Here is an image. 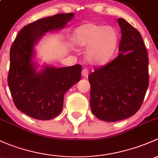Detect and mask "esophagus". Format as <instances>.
<instances>
[{
	"label": "esophagus",
	"instance_id": "esophagus-1",
	"mask_svg": "<svg viewBox=\"0 0 158 158\" xmlns=\"http://www.w3.org/2000/svg\"><path fill=\"white\" fill-rule=\"evenodd\" d=\"M89 74V70L87 69V68H84V69L82 70V76L83 77H87Z\"/></svg>",
	"mask_w": 158,
	"mask_h": 158
}]
</instances>
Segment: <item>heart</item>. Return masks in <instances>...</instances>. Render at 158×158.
Masks as SVG:
<instances>
[{
    "mask_svg": "<svg viewBox=\"0 0 158 158\" xmlns=\"http://www.w3.org/2000/svg\"><path fill=\"white\" fill-rule=\"evenodd\" d=\"M73 40L79 47H87L86 58L90 63L104 64L110 61L118 47L119 34L112 26L97 23L83 24L74 31Z\"/></svg>",
    "mask_w": 158,
    "mask_h": 158,
    "instance_id": "1",
    "label": "heart"
}]
</instances>
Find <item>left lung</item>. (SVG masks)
Here are the masks:
<instances>
[{"instance_id": "8db88e82", "label": "left lung", "mask_w": 158, "mask_h": 158, "mask_svg": "<svg viewBox=\"0 0 158 158\" xmlns=\"http://www.w3.org/2000/svg\"><path fill=\"white\" fill-rule=\"evenodd\" d=\"M122 36L117 58L89 74L91 111L99 119L117 122L135 115L149 85L148 56L140 32L118 18Z\"/></svg>"}]
</instances>
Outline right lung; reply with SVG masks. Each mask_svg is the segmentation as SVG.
<instances>
[{
    "label": "right lung",
    "mask_w": 158,
    "mask_h": 158,
    "mask_svg": "<svg viewBox=\"0 0 158 158\" xmlns=\"http://www.w3.org/2000/svg\"><path fill=\"white\" fill-rule=\"evenodd\" d=\"M73 13L40 19L23 27L10 50L7 83L16 107L32 118L49 120L63 108L64 96L81 80V64L55 68L45 67L36 73L32 62L34 45L44 35L63 28Z\"/></svg>",
    "instance_id": "add662e5"
}]
</instances>
